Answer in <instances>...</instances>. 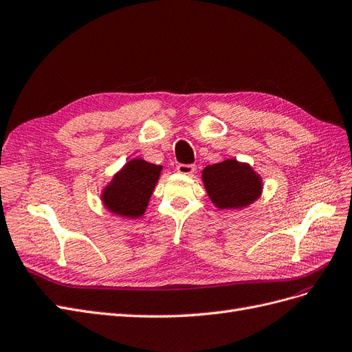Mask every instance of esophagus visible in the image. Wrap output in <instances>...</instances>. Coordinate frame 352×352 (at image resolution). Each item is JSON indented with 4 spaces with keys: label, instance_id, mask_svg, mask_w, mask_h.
Instances as JSON below:
<instances>
[{
    "label": "esophagus",
    "instance_id": "obj_1",
    "mask_svg": "<svg viewBox=\"0 0 352 352\" xmlns=\"http://www.w3.org/2000/svg\"><path fill=\"white\" fill-rule=\"evenodd\" d=\"M177 171H178L179 174L191 175L192 173L196 171V165H192V164H178V165H177Z\"/></svg>",
    "mask_w": 352,
    "mask_h": 352
}]
</instances>
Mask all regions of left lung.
Masks as SVG:
<instances>
[{
    "instance_id": "obj_1",
    "label": "left lung",
    "mask_w": 352,
    "mask_h": 352,
    "mask_svg": "<svg viewBox=\"0 0 352 352\" xmlns=\"http://www.w3.org/2000/svg\"><path fill=\"white\" fill-rule=\"evenodd\" d=\"M201 177L210 200L221 209L250 205L262 190L260 177L253 169L234 160L206 166Z\"/></svg>"
}]
</instances>
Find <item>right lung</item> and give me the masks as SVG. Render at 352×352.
<instances>
[{
  "label": "right lung",
  "mask_w": 352,
  "mask_h": 352,
  "mask_svg": "<svg viewBox=\"0 0 352 352\" xmlns=\"http://www.w3.org/2000/svg\"><path fill=\"white\" fill-rule=\"evenodd\" d=\"M162 166L143 160L130 161L104 191L108 209L122 217L139 218L144 213Z\"/></svg>",
  "instance_id": "obj_1"
}]
</instances>
